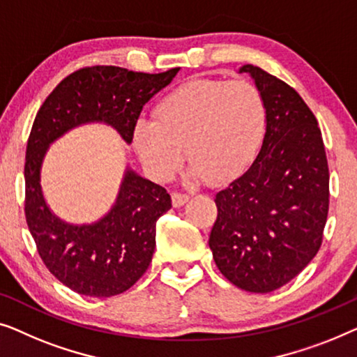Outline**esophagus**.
Returning a JSON list of instances; mask_svg holds the SVG:
<instances>
[{
	"instance_id": "34e87169",
	"label": "esophagus",
	"mask_w": 357,
	"mask_h": 357,
	"mask_svg": "<svg viewBox=\"0 0 357 357\" xmlns=\"http://www.w3.org/2000/svg\"><path fill=\"white\" fill-rule=\"evenodd\" d=\"M172 200H173L174 207H181V205H184L185 202H188L189 195L188 194H181V192H173Z\"/></svg>"
}]
</instances>
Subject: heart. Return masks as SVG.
Masks as SVG:
<instances>
[{
  "mask_svg": "<svg viewBox=\"0 0 357 357\" xmlns=\"http://www.w3.org/2000/svg\"><path fill=\"white\" fill-rule=\"evenodd\" d=\"M152 119H140L134 144L144 167L165 181L183 163L190 176L222 184L252 163L267 128L260 90L244 79H192L157 103Z\"/></svg>",
  "mask_w": 357,
  "mask_h": 357,
  "instance_id": "b5f03b06",
  "label": "heart"
}]
</instances>
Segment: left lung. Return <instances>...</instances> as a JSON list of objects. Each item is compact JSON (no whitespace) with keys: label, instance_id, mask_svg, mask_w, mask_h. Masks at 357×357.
I'll use <instances>...</instances> for the list:
<instances>
[{"label":"left lung","instance_id":"1","mask_svg":"<svg viewBox=\"0 0 357 357\" xmlns=\"http://www.w3.org/2000/svg\"><path fill=\"white\" fill-rule=\"evenodd\" d=\"M267 108L262 149L243 176L215 195L208 245L223 277L250 293H270L319 252L330 204L327 153L314 113L283 80L252 64Z\"/></svg>","mask_w":357,"mask_h":357}]
</instances>
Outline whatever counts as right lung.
Listing matches in <instances>:
<instances>
[{"instance_id":"1","label":"right lung","mask_w":357,"mask_h":357,"mask_svg":"<svg viewBox=\"0 0 357 357\" xmlns=\"http://www.w3.org/2000/svg\"><path fill=\"white\" fill-rule=\"evenodd\" d=\"M178 71L80 68L56 85L35 116L24 167L27 227L47 268L79 294L112 298L142 277L152 262L157 220L172 208V197L162 185L128 169L112 212L95 225L73 227L45 204L40 189L45 152L66 130L92 121L109 124L130 144L144 105Z\"/></svg>"}]
</instances>
